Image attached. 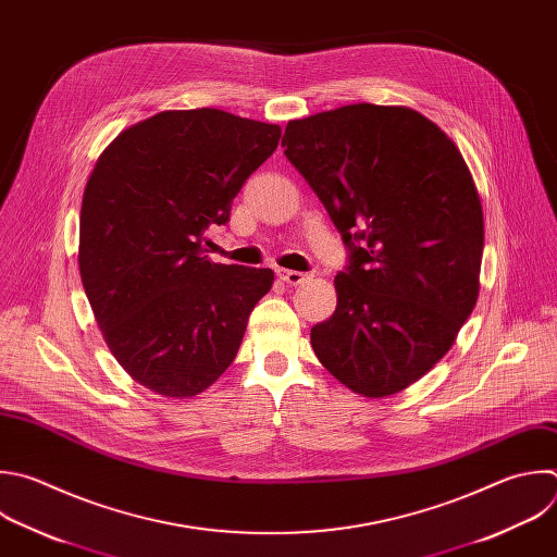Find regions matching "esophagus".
Here are the masks:
<instances>
[{
    "mask_svg": "<svg viewBox=\"0 0 557 557\" xmlns=\"http://www.w3.org/2000/svg\"><path fill=\"white\" fill-rule=\"evenodd\" d=\"M277 277L290 286H299L304 284L310 275L308 273H301V271H288V269H277Z\"/></svg>",
    "mask_w": 557,
    "mask_h": 557,
    "instance_id": "obj_1",
    "label": "esophagus"
}]
</instances>
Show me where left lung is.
I'll return each mask as SVG.
<instances>
[{
    "label": "left lung",
    "instance_id": "1",
    "mask_svg": "<svg viewBox=\"0 0 557 557\" xmlns=\"http://www.w3.org/2000/svg\"><path fill=\"white\" fill-rule=\"evenodd\" d=\"M282 146L349 251L312 349L351 392L398 394L450 349L476 304L483 210L472 174L409 107L360 102L290 120Z\"/></svg>",
    "mask_w": 557,
    "mask_h": 557
}]
</instances>
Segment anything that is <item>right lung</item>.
Here are the masks:
<instances>
[{
  "mask_svg": "<svg viewBox=\"0 0 557 557\" xmlns=\"http://www.w3.org/2000/svg\"><path fill=\"white\" fill-rule=\"evenodd\" d=\"M280 137L277 124L221 109L161 111L96 161L81 208V280L115 360L159 396L193 398L219 381L271 290V269L212 262L203 234L230 221Z\"/></svg>",
  "mask_w": 557,
  "mask_h": 557,
  "instance_id": "obj_1",
  "label": "right lung"
}]
</instances>
